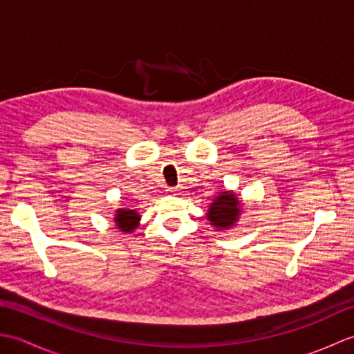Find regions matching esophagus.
<instances>
[{
    "mask_svg": "<svg viewBox=\"0 0 354 354\" xmlns=\"http://www.w3.org/2000/svg\"><path fill=\"white\" fill-rule=\"evenodd\" d=\"M167 192H169V193H175V192H176V189H173V187H171V189H169Z\"/></svg>",
    "mask_w": 354,
    "mask_h": 354,
    "instance_id": "1",
    "label": "esophagus"
}]
</instances>
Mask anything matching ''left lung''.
<instances>
[{"mask_svg":"<svg viewBox=\"0 0 354 354\" xmlns=\"http://www.w3.org/2000/svg\"><path fill=\"white\" fill-rule=\"evenodd\" d=\"M240 202L236 194L230 192H223L222 196H217L214 202L209 205L208 219L216 228H231L239 219Z\"/></svg>","mask_w":354,"mask_h":354,"instance_id":"8db88e82","label":"left lung"}]
</instances>
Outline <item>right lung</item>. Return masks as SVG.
<instances>
[{"mask_svg": "<svg viewBox=\"0 0 354 354\" xmlns=\"http://www.w3.org/2000/svg\"><path fill=\"white\" fill-rule=\"evenodd\" d=\"M138 221H140V216L137 214L135 209L120 208L117 212V216H115L117 227L124 232H131L138 225Z\"/></svg>", "mask_w": 354, "mask_h": 354, "instance_id": "obj_1", "label": "right lung"}]
</instances>
